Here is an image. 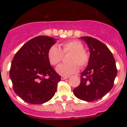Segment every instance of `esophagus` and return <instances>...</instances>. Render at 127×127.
<instances>
[{
    "label": "esophagus",
    "instance_id": "esophagus-1",
    "mask_svg": "<svg viewBox=\"0 0 127 127\" xmlns=\"http://www.w3.org/2000/svg\"><path fill=\"white\" fill-rule=\"evenodd\" d=\"M69 78V77H67V76H61V79L62 80H65V79H68Z\"/></svg>",
    "mask_w": 127,
    "mask_h": 127
}]
</instances>
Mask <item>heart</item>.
Masks as SVG:
<instances>
[{"label":"heart","instance_id":"obj_1","mask_svg":"<svg viewBox=\"0 0 127 127\" xmlns=\"http://www.w3.org/2000/svg\"><path fill=\"white\" fill-rule=\"evenodd\" d=\"M70 53L67 64H62L57 67V72L63 76H69L77 73L81 68L86 67L89 62V54L83 49V44L77 40H70L61 44L58 48L53 45L48 51V58L52 65H57L63 58L64 54Z\"/></svg>","mask_w":127,"mask_h":127}]
</instances>
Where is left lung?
I'll return each instance as SVG.
<instances>
[{"mask_svg": "<svg viewBox=\"0 0 127 127\" xmlns=\"http://www.w3.org/2000/svg\"><path fill=\"white\" fill-rule=\"evenodd\" d=\"M90 49L88 66L81 73L80 85L73 92L79 99L92 102L102 98L113 88L117 74L116 62L107 46L95 38L81 37Z\"/></svg>", "mask_w": 127, "mask_h": 127, "instance_id": "8db88e82", "label": "left lung"}]
</instances>
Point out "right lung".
Here are the masks:
<instances>
[{
    "instance_id": "obj_1",
    "label": "right lung",
    "mask_w": 127,
    "mask_h": 127,
    "mask_svg": "<svg viewBox=\"0 0 127 127\" xmlns=\"http://www.w3.org/2000/svg\"><path fill=\"white\" fill-rule=\"evenodd\" d=\"M55 42L50 37H35L26 42L13 58L10 78L14 92L26 102L43 104L55 94L61 77L48 58V50Z\"/></svg>"
}]
</instances>
